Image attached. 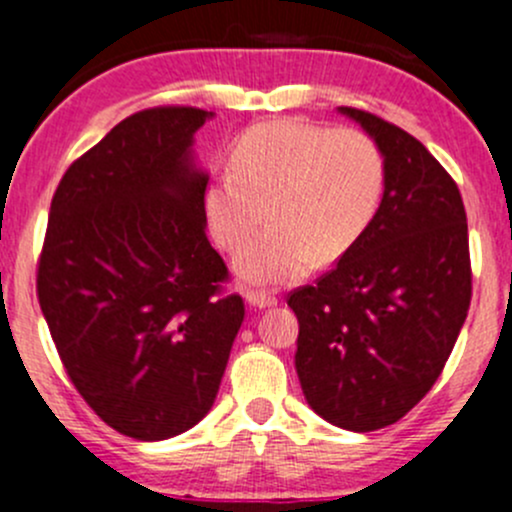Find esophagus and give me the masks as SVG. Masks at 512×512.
Returning a JSON list of instances; mask_svg holds the SVG:
<instances>
[{
    "label": "esophagus",
    "instance_id": "obj_1",
    "mask_svg": "<svg viewBox=\"0 0 512 512\" xmlns=\"http://www.w3.org/2000/svg\"><path fill=\"white\" fill-rule=\"evenodd\" d=\"M246 301H249V306H254V308H268V306H276L278 298L271 296V293H266V291H249L246 293Z\"/></svg>",
    "mask_w": 512,
    "mask_h": 512
}]
</instances>
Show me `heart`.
Returning <instances> with one entry per match:
<instances>
[{
	"mask_svg": "<svg viewBox=\"0 0 512 512\" xmlns=\"http://www.w3.org/2000/svg\"><path fill=\"white\" fill-rule=\"evenodd\" d=\"M386 184V156L366 131L278 119L239 136L229 169L206 184L201 211L229 254L243 251L266 215L272 226L245 248L236 273L254 286H286L361 244Z\"/></svg>",
	"mask_w": 512,
	"mask_h": 512,
	"instance_id": "1",
	"label": "heart"
}]
</instances>
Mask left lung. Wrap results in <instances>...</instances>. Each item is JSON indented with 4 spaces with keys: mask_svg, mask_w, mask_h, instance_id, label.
<instances>
[{
    "mask_svg": "<svg viewBox=\"0 0 512 512\" xmlns=\"http://www.w3.org/2000/svg\"><path fill=\"white\" fill-rule=\"evenodd\" d=\"M376 139L388 184L371 231L313 286L293 288L296 373L308 406L356 433L393 426L433 388L473 296L453 176L408 131L341 106Z\"/></svg>",
    "mask_w": 512,
    "mask_h": 512,
    "instance_id": "8db88e82",
    "label": "left lung"
}]
</instances>
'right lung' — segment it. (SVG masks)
Wrapping results in <instances>:
<instances>
[{
	"instance_id": "right-lung-1",
	"label": "right lung",
	"mask_w": 512,
	"mask_h": 512,
	"mask_svg": "<svg viewBox=\"0 0 512 512\" xmlns=\"http://www.w3.org/2000/svg\"><path fill=\"white\" fill-rule=\"evenodd\" d=\"M214 116L154 106L72 161L54 191L37 298L69 381L121 435L164 440L214 406L244 298L206 236L191 141Z\"/></svg>"
}]
</instances>
